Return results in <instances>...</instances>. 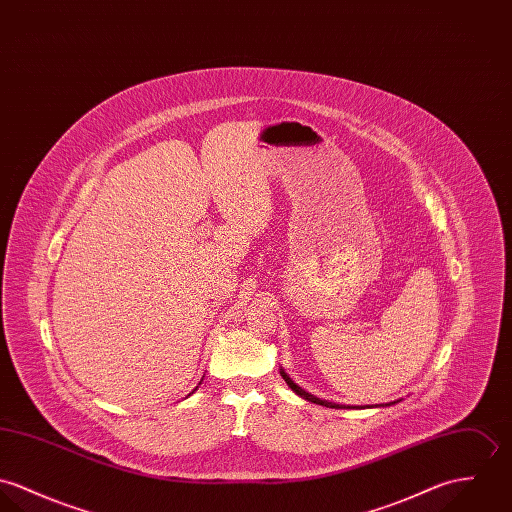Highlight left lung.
I'll return each mask as SVG.
<instances>
[{"mask_svg": "<svg viewBox=\"0 0 512 512\" xmlns=\"http://www.w3.org/2000/svg\"><path fill=\"white\" fill-rule=\"evenodd\" d=\"M281 375H283L284 381L288 383V387L296 393V395H300L302 398H306V400H310V402H314V404H322V406H328V408H347V406H340V404H332V402H328V400H320V398L314 397V395H310V393H306L304 389H300L296 383H292L290 381V377L284 373V371H281Z\"/></svg>", "mask_w": 512, "mask_h": 512, "instance_id": "left-lung-1", "label": "left lung"}]
</instances>
